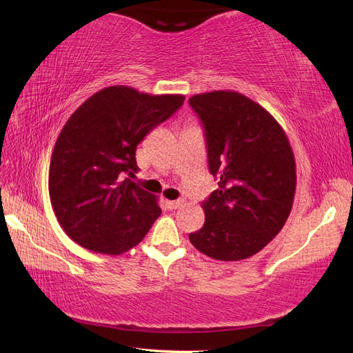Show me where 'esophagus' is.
I'll return each mask as SVG.
<instances>
[{"mask_svg": "<svg viewBox=\"0 0 353 353\" xmlns=\"http://www.w3.org/2000/svg\"><path fill=\"white\" fill-rule=\"evenodd\" d=\"M183 205V200H167L165 201V206L168 209H177Z\"/></svg>", "mask_w": 353, "mask_h": 353, "instance_id": "34e87169", "label": "esophagus"}]
</instances>
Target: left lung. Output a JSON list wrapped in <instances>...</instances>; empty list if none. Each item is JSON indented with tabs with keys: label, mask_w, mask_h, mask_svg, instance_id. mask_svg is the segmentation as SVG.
I'll list each match as a JSON object with an SVG mask.
<instances>
[{
	"label": "left lung",
	"mask_w": 353,
	"mask_h": 353,
	"mask_svg": "<svg viewBox=\"0 0 353 353\" xmlns=\"http://www.w3.org/2000/svg\"><path fill=\"white\" fill-rule=\"evenodd\" d=\"M190 106L203 124L209 172L219 181L201 203L203 228L190 241L212 259L250 258L279 234L291 212L296 162L288 138L243 94H199Z\"/></svg>",
	"instance_id": "obj_1"
}]
</instances>
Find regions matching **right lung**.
<instances>
[{"instance_id":"1","label":"right lung","mask_w":353,"mask_h":353,"mask_svg":"<svg viewBox=\"0 0 353 353\" xmlns=\"http://www.w3.org/2000/svg\"><path fill=\"white\" fill-rule=\"evenodd\" d=\"M183 101V95L109 86L70 117L52 150L48 190L72 241L104 254H121L142 241L161 208L129 179L138 170L137 147Z\"/></svg>"}]
</instances>
